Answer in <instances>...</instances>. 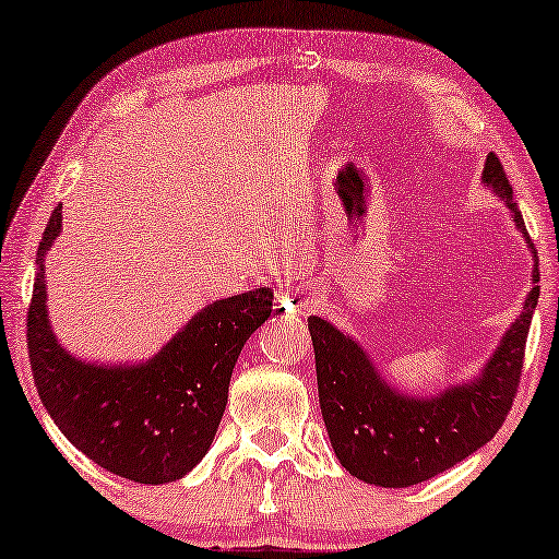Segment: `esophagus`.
I'll list each match as a JSON object with an SVG mask.
<instances>
[{
  "instance_id": "1",
  "label": "esophagus",
  "mask_w": 559,
  "mask_h": 559,
  "mask_svg": "<svg viewBox=\"0 0 559 559\" xmlns=\"http://www.w3.org/2000/svg\"><path fill=\"white\" fill-rule=\"evenodd\" d=\"M282 305L289 310H300V308H308L310 302H308V297H302L297 293H287V295H282Z\"/></svg>"
}]
</instances>
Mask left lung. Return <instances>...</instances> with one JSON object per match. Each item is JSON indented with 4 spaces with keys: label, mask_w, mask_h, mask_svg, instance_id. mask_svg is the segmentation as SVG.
I'll return each instance as SVG.
<instances>
[{
    "label": "left lung",
    "mask_w": 559,
    "mask_h": 559,
    "mask_svg": "<svg viewBox=\"0 0 559 559\" xmlns=\"http://www.w3.org/2000/svg\"><path fill=\"white\" fill-rule=\"evenodd\" d=\"M484 182L507 203L511 218L530 243L522 211L499 157L488 155ZM532 247V243H530ZM537 257V254H534ZM534 287L488 364L471 384L442 389L419 400L389 386L366 350L323 318H308L316 348L318 394L328 438L350 476L381 488H407L453 468L499 432L516 396L524 366L526 333L539 297V262Z\"/></svg>",
    "instance_id": "1"
}]
</instances>
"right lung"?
<instances>
[{
	"label": "right lung",
	"instance_id": "1",
	"mask_svg": "<svg viewBox=\"0 0 559 559\" xmlns=\"http://www.w3.org/2000/svg\"><path fill=\"white\" fill-rule=\"evenodd\" d=\"M63 205L37 247L27 312V354L40 402L58 430L109 473L134 484H170L209 453L224 417L236 358L272 312V289L216 300L144 364H86L68 354L45 308V254Z\"/></svg>",
	"mask_w": 559,
	"mask_h": 559
}]
</instances>
